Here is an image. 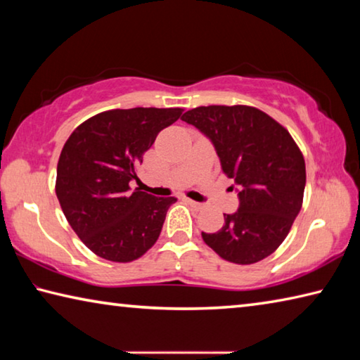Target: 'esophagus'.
Returning <instances> with one entry per match:
<instances>
[{
    "mask_svg": "<svg viewBox=\"0 0 360 360\" xmlns=\"http://www.w3.org/2000/svg\"><path fill=\"white\" fill-rule=\"evenodd\" d=\"M187 203L191 205L193 210H202V208H203V205H202V203H198V202H193V200H191V198H187Z\"/></svg>",
    "mask_w": 360,
    "mask_h": 360,
    "instance_id": "1",
    "label": "esophagus"
}]
</instances>
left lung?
Listing matches in <instances>:
<instances>
[{
	"label": "left lung",
	"instance_id": "1",
	"mask_svg": "<svg viewBox=\"0 0 360 360\" xmlns=\"http://www.w3.org/2000/svg\"><path fill=\"white\" fill-rule=\"evenodd\" d=\"M214 144L222 172L240 186V208L203 241L224 260L251 265L285 240L303 203L307 169L294 138L257 108L200 106L181 117Z\"/></svg>",
	"mask_w": 360,
	"mask_h": 360
}]
</instances>
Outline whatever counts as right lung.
<instances>
[{"label":"right lung","mask_w":360,"mask_h":360,"mask_svg":"<svg viewBox=\"0 0 360 360\" xmlns=\"http://www.w3.org/2000/svg\"><path fill=\"white\" fill-rule=\"evenodd\" d=\"M182 108L111 109L71 133L57 165L56 193L71 229L101 259L127 264L155 245L174 197L130 187L143 155Z\"/></svg>","instance_id":"add662e5"}]
</instances>
